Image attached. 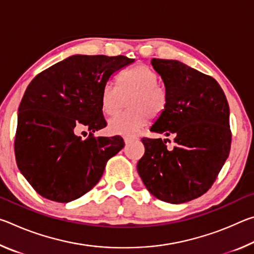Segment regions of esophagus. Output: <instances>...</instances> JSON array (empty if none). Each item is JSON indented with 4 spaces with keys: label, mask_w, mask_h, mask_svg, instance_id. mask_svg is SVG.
I'll return each instance as SVG.
<instances>
[{
    "label": "esophagus",
    "mask_w": 254,
    "mask_h": 254,
    "mask_svg": "<svg viewBox=\"0 0 254 254\" xmlns=\"http://www.w3.org/2000/svg\"><path fill=\"white\" fill-rule=\"evenodd\" d=\"M136 139H137V137L135 135H127V136H124V141H126L127 144L132 142V141H135Z\"/></svg>",
    "instance_id": "obj_1"
}]
</instances>
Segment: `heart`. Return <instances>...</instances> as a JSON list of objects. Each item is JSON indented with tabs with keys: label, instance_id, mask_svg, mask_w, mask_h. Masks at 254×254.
Segmentation results:
<instances>
[{
	"label": "heart",
	"instance_id": "obj_1",
	"mask_svg": "<svg viewBox=\"0 0 254 254\" xmlns=\"http://www.w3.org/2000/svg\"><path fill=\"white\" fill-rule=\"evenodd\" d=\"M158 74L151 67L136 64L118 77L119 89L112 85L104 86L101 93V107L109 117H113L120 111V93H132L127 101L130 110L111 120V131L132 134L151 117H160L168 104V93L163 86L158 84Z\"/></svg>",
	"mask_w": 254,
	"mask_h": 254
}]
</instances>
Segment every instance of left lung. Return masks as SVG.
I'll return each instance as SVG.
<instances>
[{
    "label": "left lung",
    "mask_w": 254,
    "mask_h": 254,
    "mask_svg": "<svg viewBox=\"0 0 254 254\" xmlns=\"http://www.w3.org/2000/svg\"><path fill=\"white\" fill-rule=\"evenodd\" d=\"M168 93V104L150 131L174 136L142 137L145 151L137 173L151 194L170 204H182L212 187L230 154L232 133L225 94L213 77L178 60L153 58Z\"/></svg>",
    "instance_id": "left-lung-1"
}]
</instances>
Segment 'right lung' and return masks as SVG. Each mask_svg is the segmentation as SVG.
<instances>
[{
    "mask_svg": "<svg viewBox=\"0 0 254 254\" xmlns=\"http://www.w3.org/2000/svg\"><path fill=\"white\" fill-rule=\"evenodd\" d=\"M133 62L126 56L75 55L29 84L19 106L14 153L21 174L38 194L58 203L79 198L124 147L120 135L96 137L93 133L106 127L102 89ZM79 126L88 127L87 139L75 135Z\"/></svg>",
    "mask_w": 254,
    "mask_h": 254,
    "instance_id": "1",
    "label": "right lung"
}]
</instances>
